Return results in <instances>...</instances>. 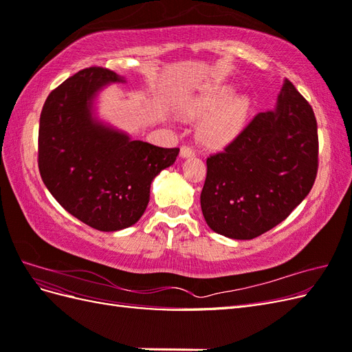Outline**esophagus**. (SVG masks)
Returning <instances> with one entry per match:
<instances>
[{"label":"esophagus","mask_w":352,"mask_h":352,"mask_svg":"<svg viewBox=\"0 0 352 352\" xmlns=\"http://www.w3.org/2000/svg\"><path fill=\"white\" fill-rule=\"evenodd\" d=\"M195 155V151L190 148L189 145H182V148H180V157L182 158H188V157H192Z\"/></svg>","instance_id":"esophagus-1"}]
</instances>
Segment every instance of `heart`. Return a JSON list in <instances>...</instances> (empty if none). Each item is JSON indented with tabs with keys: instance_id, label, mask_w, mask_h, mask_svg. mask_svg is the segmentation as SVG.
<instances>
[{
	"instance_id": "heart-1",
	"label": "heart",
	"mask_w": 352,
	"mask_h": 352,
	"mask_svg": "<svg viewBox=\"0 0 352 352\" xmlns=\"http://www.w3.org/2000/svg\"><path fill=\"white\" fill-rule=\"evenodd\" d=\"M233 88L221 87L192 101L188 113L195 119H202L199 136L204 144L212 148H223L236 140L247 120L250 101L245 97H233Z\"/></svg>"
}]
</instances>
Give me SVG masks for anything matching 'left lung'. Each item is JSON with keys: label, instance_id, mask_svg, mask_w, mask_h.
Segmentation results:
<instances>
[{"label": "left lung", "instance_id": "1", "mask_svg": "<svg viewBox=\"0 0 352 352\" xmlns=\"http://www.w3.org/2000/svg\"><path fill=\"white\" fill-rule=\"evenodd\" d=\"M318 167L311 105L285 79L274 110L258 113L223 153L207 158L201 210L211 230L254 239L310 192Z\"/></svg>", "mask_w": 352, "mask_h": 352}]
</instances>
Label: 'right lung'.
<instances>
[{
  "instance_id": "1",
  "label": "right lung",
  "mask_w": 352,
  "mask_h": 352,
  "mask_svg": "<svg viewBox=\"0 0 352 352\" xmlns=\"http://www.w3.org/2000/svg\"><path fill=\"white\" fill-rule=\"evenodd\" d=\"M114 82L124 79L109 69H83L48 95L39 119L42 180L63 208L101 232L135 225L154 177L179 154V148L132 141L92 117L94 98Z\"/></svg>"
}]
</instances>
